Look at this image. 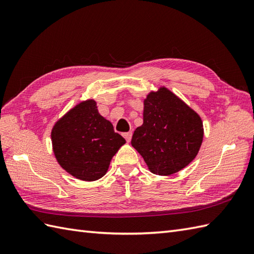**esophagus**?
<instances>
[{
	"label": "esophagus",
	"instance_id": "1",
	"mask_svg": "<svg viewBox=\"0 0 254 254\" xmlns=\"http://www.w3.org/2000/svg\"><path fill=\"white\" fill-rule=\"evenodd\" d=\"M123 136H124V138L127 139V142H130V141H131V138H132V132H127V133H124V134H123Z\"/></svg>",
	"mask_w": 254,
	"mask_h": 254
}]
</instances>
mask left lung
I'll return each instance as SVG.
<instances>
[{"instance_id": "left-lung-1", "label": "left lung", "mask_w": 254, "mask_h": 254, "mask_svg": "<svg viewBox=\"0 0 254 254\" xmlns=\"http://www.w3.org/2000/svg\"><path fill=\"white\" fill-rule=\"evenodd\" d=\"M204 136L202 119L166 87L150 91L144 99L143 124L131 144L150 172L170 176L196 157Z\"/></svg>"}]
</instances>
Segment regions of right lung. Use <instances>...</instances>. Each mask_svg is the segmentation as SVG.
I'll return each mask as SVG.
<instances>
[{"label": "right lung", "instance_id": "1", "mask_svg": "<svg viewBox=\"0 0 254 254\" xmlns=\"http://www.w3.org/2000/svg\"><path fill=\"white\" fill-rule=\"evenodd\" d=\"M51 141L59 165L83 181L104 177L112 157L126 144L112 123L100 116L94 99L79 102L59 119Z\"/></svg>", "mask_w": 254, "mask_h": 254}]
</instances>
